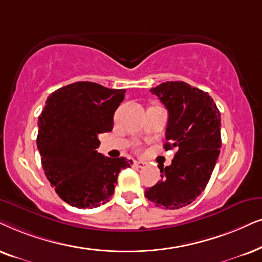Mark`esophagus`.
Instances as JSON below:
<instances>
[{
  "instance_id": "34e87169",
  "label": "esophagus",
  "mask_w": 262,
  "mask_h": 262,
  "mask_svg": "<svg viewBox=\"0 0 262 262\" xmlns=\"http://www.w3.org/2000/svg\"><path fill=\"white\" fill-rule=\"evenodd\" d=\"M134 164H135V165H137L138 167H140V169H142V167L146 166V163H145V162H141V160H139V162H135Z\"/></svg>"
}]
</instances>
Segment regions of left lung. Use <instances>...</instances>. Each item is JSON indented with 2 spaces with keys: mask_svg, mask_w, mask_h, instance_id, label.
<instances>
[{
  "mask_svg": "<svg viewBox=\"0 0 262 262\" xmlns=\"http://www.w3.org/2000/svg\"><path fill=\"white\" fill-rule=\"evenodd\" d=\"M149 91L169 114L164 148L177 151L145 196L157 207L177 210L191 204L211 179L222 147L221 113L207 92L187 82L166 81Z\"/></svg>",
  "mask_w": 262,
  "mask_h": 262,
  "instance_id": "1",
  "label": "left lung"
}]
</instances>
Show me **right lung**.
Returning <instances> with one entry per match:
<instances>
[{
  "label": "right lung",
  "mask_w": 262,
  "mask_h": 262,
  "mask_svg": "<svg viewBox=\"0 0 262 262\" xmlns=\"http://www.w3.org/2000/svg\"><path fill=\"white\" fill-rule=\"evenodd\" d=\"M124 93L96 82H74L52 92L38 117L37 146L45 176L73 207L95 208L109 201L118 173L133 164L96 149L98 135L113 130Z\"/></svg>",
  "instance_id": "add662e5"
}]
</instances>
